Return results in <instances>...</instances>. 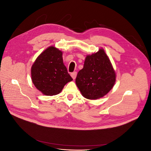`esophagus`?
Returning <instances> with one entry per match:
<instances>
[{"label":"esophagus","instance_id":"1","mask_svg":"<svg viewBox=\"0 0 151 151\" xmlns=\"http://www.w3.org/2000/svg\"><path fill=\"white\" fill-rule=\"evenodd\" d=\"M70 76L72 77L73 79H75L76 78V76H77V72H72L71 74H70Z\"/></svg>","mask_w":151,"mask_h":151}]
</instances>
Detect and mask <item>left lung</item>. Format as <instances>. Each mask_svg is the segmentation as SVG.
Returning a JSON list of instances; mask_svg holds the SVG:
<instances>
[{
    "label": "left lung",
    "instance_id": "obj_1",
    "mask_svg": "<svg viewBox=\"0 0 151 151\" xmlns=\"http://www.w3.org/2000/svg\"><path fill=\"white\" fill-rule=\"evenodd\" d=\"M116 81V73L103 48L86 55L76 84L81 94L88 99H98L107 94Z\"/></svg>",
    "mask_w": 151,
    "mask_h": 151
}]
</instances>
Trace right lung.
<instances>
[{"instance_id": "right-lung-1", "label": "right lung", "mask_w": 151, "mask_h": 151, "mask_svg": "<svg viewBox=\"0 0 151 151\" xmlns=\"http://www.w3.org/2000/svg\"><path fill=\"white\" fill-rule=\"evenodd\" d=\"M63 52L54 46L45 49L31 68V80L36 88L46 96L60 93L73 79L63 64Z\"/></svg>"}]
</instances>
